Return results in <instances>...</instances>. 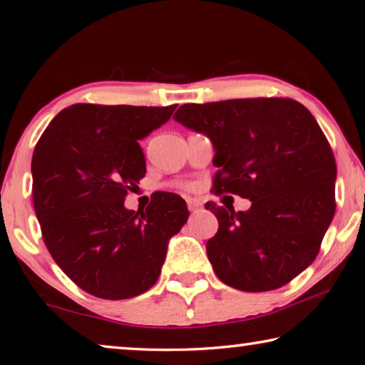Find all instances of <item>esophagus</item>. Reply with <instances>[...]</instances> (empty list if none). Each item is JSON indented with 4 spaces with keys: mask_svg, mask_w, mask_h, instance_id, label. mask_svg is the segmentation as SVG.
<instances>
[{
    "mask_svg": "<svg viewBox=\"0 0 365 365\" xmlns=\"http://www.w3.org/2000/svg\"><path fill=\"white\" fill-rule=\"evenodd\" d=\"M187 205H188V209H190L191 212H193V211H197V209L201 207V202L197 201V200H193V197H188V200H187Z\"/></svg>",
    "mask_w": 365,
    "mask_h": 365,
    "instance_id": "1",
    "label": "esophagus"
}]
</instances>
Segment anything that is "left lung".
<instances>
[{
  "mask_svg": "<svg viewBox=\"0 0 365 365\" xmlns=\"http://www.w3.org/2000/svg\"><path fill=\"white\" fill-rule=\"evenodd\" d=\"M174 119L214 146V193L251 201L235 212L214 202L219 230L206 245L215 275L242 292L292 282L319 255L335 215L336 163L314 115L289 98L183 104Z\"/></svg>",
  "mask_w": 365,
  "mask_h": 365,
  "instance_id": "left-lung-1",
  "label": "left lung"
}]
</instances>
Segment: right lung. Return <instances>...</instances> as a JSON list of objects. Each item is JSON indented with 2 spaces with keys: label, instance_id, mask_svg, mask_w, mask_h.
Instances as JSON below:
<instances>
[{
  "label": "right lung",
  "instance_id": "add662e5",
  "mask_svg": "<svg viewBox=\"0 0 365 365\" xmlns=\"http://www.w3.org/2000/svg\"><path fill=\"white\" fill-rule=\"evenodd\" d=\"M175 108L72 104L35 146L32 195L43 242L64 274L96 298L128 299L150 289L169 240L188 220L175 193H158L145 211L123 206L146 174L138 140Z\"/></svg>",
  "mask_w": 365,
  "mask_h": 365
}]
</instances>
